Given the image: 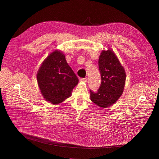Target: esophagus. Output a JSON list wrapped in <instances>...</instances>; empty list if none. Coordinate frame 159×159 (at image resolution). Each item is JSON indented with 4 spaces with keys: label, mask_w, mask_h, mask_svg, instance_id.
<instances>
[{
    "label": "esophagus",
    "mask_w": 159,
    "mask_h": 159,
    "mask_svg": "<svg viewBox=\"0 0 159 159\" xmlns=\"http://www.w3.org/2000/svg\"><path fill=\"white\" fill-rule=\"evenodd\" d=\"M80 81L83 82H86L87 81V78H83V79H80Z\"/></svg>",
    "instance_id": "obj_1"
}]
</instances>
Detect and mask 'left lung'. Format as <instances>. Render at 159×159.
<instances>
[{"label": "left lung", "mask_w": 159, "mask_h": 159, "mask_svg": "<svg viewBox=\"0 0 159 159\" xmlns=\"http://www.w3.org/2000/svg\"><path fill=\"white\" fill-rule=\"evenodd\" d=\"M101 84L98 92H90V100L97 106L107 108L116 103L122 95L126 72L116 55L111 48L102 50L99 58Z\"/></svg>", "instance_id": "1"}]
</instances>
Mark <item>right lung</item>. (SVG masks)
Returning <instances> with one entry per match:
<instances>
[{
  "label": "right lung",
  "instance_id": "right-lung-1",
  "mask_svg": "<svg viewBox=\"0 0 159 159\" xmlns=\"http://www.w3.org/2000/svg\"><path fill=\"white\" fill-rule=\"evenodd\" d=\"M36 76L43 97L53 104H60L70 97L72 90L79 82L65 55L58 50L44 60Z\"/></svg>",
  "mask_w": 159,
  "mask_h": 159
}]
</instances>
